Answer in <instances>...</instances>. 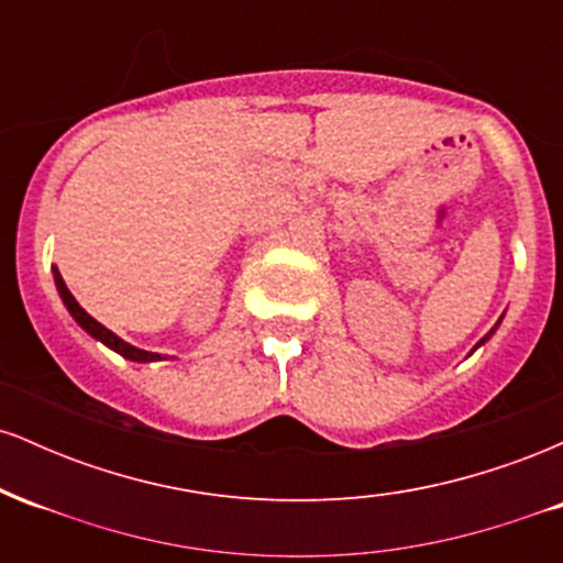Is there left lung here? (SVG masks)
Returning a JSON list of instances; mask_svg holds the SVG:
<instances>
[{
    "label": "left lung",
    "instance_id": "8db88e82",
    "mask_svg": "<svg viewBox=\"0 0 563 563\" xmlns=\"http://www.w3.org/2000/svg\"><path fill=\"white\" fill-rule=\"evenodd\" d=\"M500 320H503V318H500ZM500 320H497V322H495V328H493V331H489V333H487V335H484V339H482V341H479V344H476V346H474V349H479V346H482V344H484V341H487V339H489V335H493V333H495V331H497V325H500Z\"/></svg>",
    "mask_w": 563,
    "mask_h": 563
}]
</instances>
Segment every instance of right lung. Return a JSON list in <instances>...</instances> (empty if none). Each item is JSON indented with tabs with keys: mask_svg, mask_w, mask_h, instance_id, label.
<instances>
[{
	"mask_svg": "<svg viewBox=\"0 0 563 563\" xmlns=\"http://www.w3.org/2000/svg\"><path fill=\"white\" fill-rule=\"evenodd\" d=\"M53 273H55L57 294H60L63 303H66V307H68L70 318L79 322V325H81L84 331H87L89 335H92V339L102 341V344H106L108 349H113V352H119L121 357L132 360V363H156V360H164V357H161V354H156V352H145V349H137V346L126 344L124 339H119V335H115L113 331H108L106 325H100V322H97V320L92 318V314H87V312H84V309L79 307V301L74 299V294H70V290H68L66 280H63L60 273H57V267H53Z\"/></svg>",
	"mask_w": 563,
	"mask_h": 563,
	"instance_id": "add662e5",
	"label": "right lung"
}]
</instances>
